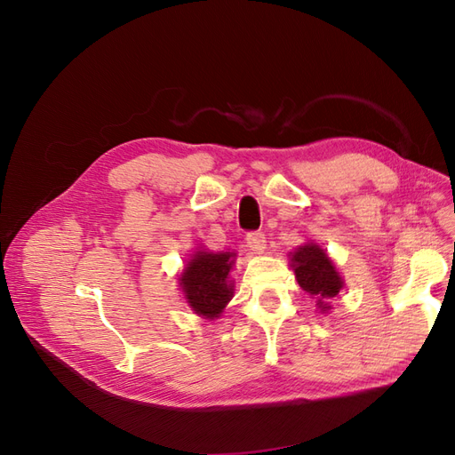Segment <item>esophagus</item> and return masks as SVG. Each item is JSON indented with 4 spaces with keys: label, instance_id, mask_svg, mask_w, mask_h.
<instances>
[{
    "label": "esophagus",
    "instance_id": "obj_1",
    "mask_svg": "<svg viewBox=\"0 0 455 455\" xmlns=\"http://www.w3.org/2000/svg\"><path fill=\"white\" fill-rule=\"evenodd\" d=\"M245 242H248V248L255 253H261L267 248V236L263 232H248V235H245Z\"/></svg>",
    "mask_w": 455,
    "mask_h": 455
}]
</instances>
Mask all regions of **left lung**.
Here are the masks:
<instances>
[{
    "label": "left lung",
    "instance_id": "obj_1",
    "mask_svg": "<svg viewBox=\"0 0 455 455\" xmlns=\"http://www.w3.org/2000/svg\"><path fill=\"white\" fill-rule=\"evenodd\" d=\"M291 267L301 288L308 295L320 297V308L328 310L330 307L323 305L322 299H330V297H335L339 293V290L343 288V282L341 276L337 275V270L331 265L326 251L320 250L315 243L301 245V248L291 255Z\"/></svg>",
    "mask_w": 455,
    "mask_h": 455
}]
</instances>
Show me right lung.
Listing matches in <instances>:
<instances>
[{"label": "right lung", "mask_w": 455, "mask_h": 455, "mask_svg": "<svg viewBox=\"0 0 455 455\" xmlns=\"http://www.w3.org/2000/svg\"><path fill=\"white\" fill-rule=\"evenodd\" d=\"M235 253L198 251L190 259L180 283L190 307L205 318H217L232 297L228 272Z\"/></svg>", "instance_id": "obj_1"}]
</instances>
